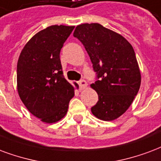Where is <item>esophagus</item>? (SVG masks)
Segmentation results:
<instances>
[{
    "instance_id": "34e87169",
    "label": "esophagus",
    "mask_w": 161,
    "mask_h": 161,
    "mask_svg": "<svg viewBox=\"0 0 161 161\" xmlns=\"http://www.w3.org/2000/svg\"><path fill=\"white\" fill-rule=\"evenodd\" d=\"M78 84H79V87H80V90H83L84 89H86L87 87V82L85 80H80L78 82Z\"/></svg>"
}]
</instances>
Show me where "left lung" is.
Returning <instances> with one entry per match:
<instances>
[{"mask_svg":"<svg viewBox=\"0 0 161 161\" xmlns=\"http://www.w3.org/2000/svg\"><path fill=\"white\" fill-rule=\"evenodd\" d=\"M73 36L85 47L99 79L90 85L99 99L91 108L92 114L104 121L116 119L130 108L141 85L131 44L98 23L77 25Z\"/></svg>","mask_w":161,"mask_h":161,"instance_id":"left-lung-1","label":"left lung"}]
</instances>
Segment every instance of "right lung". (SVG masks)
Listing matches in <instances>:
<instances>
[{"label": "right lung", "mask_w": 161, "mask_h": 161, "mask_svg": "<svg viewBox=\"0 0 161 161\" xmlns=\"http://www.w3.org/2000/svg\"><path fill=\"white\" fill-rule=\"evenodd\" d=\"M74 27L51 25L37 32L25 45L18 60L19 96L30 113L44 123L65 117L74 96V87L64 77L59 59Z\"/></svg>", "instance_id": "right-lung-1"}]
</instances>
